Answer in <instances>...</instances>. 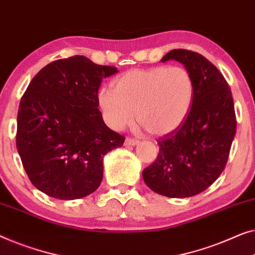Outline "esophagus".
<instances>
[{
  "label": "esophagus",
  "mask_w": 255,
  "mask_h": 255,
  "mask_svg": "<svg viewBox=\"0 0 255 255\" xmlns=\"http://www.w3.org/2000/svg\"><path fill=\"white\" fill-rule=\"evenodd\" d=\"M139 142V140L138 139H134V138H130V136H128V138H127L125 139V145L127 146H134V145H136V143Z\"/></svg>",
  "instance_id": "34e87169"
}]
</instances>
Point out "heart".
<instances>
[{
	"mask_svg": "<svg viewBox=\"0 0 255 255\" xmlns=\"http://www.w3.org/2000/svg\"><path fill=\"white\" fill-rule=\"evenodd\" d=\"M193 77L180 65L133 69L99 91V105L109 127L121 130L135 120L148 133L175 131L189 115Z\"/></svg>",
	"mask_w": 255,
	"mask_h": 255,
	"instance_id": "obj_1",
	"label": "heart"
}]
</instances>
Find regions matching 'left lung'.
Here are the masks:
<instances>
[{
    "mask_svg": "<svg viewBox=\"0 0 255 255\" xmlns=\"http://www.w3.org/2000/svg\"><path fill=\"white\" fill-rule=\"evenodd\" d=\"M169 60L191 72L193 101L184 123L157 139L160 152L142 177L158 194L189 198L208 189L224 170L237 121L230 87L212 62L187 49H173L161 61Z\"/></svg>",
    "mask_w": 255,
    "mask_h": 255,
    "instance_id": "8db88e82",
    "label": "left lung"
}]
</instances>
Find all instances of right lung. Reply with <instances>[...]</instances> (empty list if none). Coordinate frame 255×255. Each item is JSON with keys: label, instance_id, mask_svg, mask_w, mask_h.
<instances>
[{"label": "right lung", "instance_id": "right-lung-1", "mask_svg": "<svg viewBox=\"0 0 255 255\" xmlns=\"http://www.w3.org/2000/svg\"><path fill=\"white\" fill-rule=\"evenodd\" d=\"M117 72L76 55L54 61L19 103L16 145L31 183L49 197L75 200L100 186L103 156L124 143L99 110L102 79Z\"/></svg>", "mask_w": 255, "mask_h": 255}]
</instances>
